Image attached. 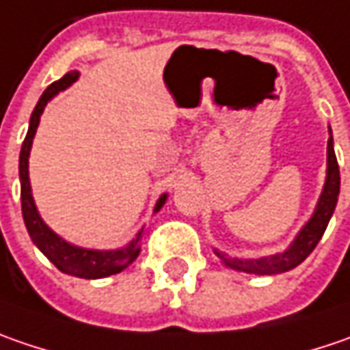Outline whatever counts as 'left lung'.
Wrapping results in <instances>:
<instances>
[{
  "label": "left lung",
  "instance_id": "1",
  "mask_svg": "<svg viewBox=\"0 0 350 350\" xmlns=\"http://www.w3.org/2000/svg\"><path fill=\"white\" fill-rule=\"evenodd\" d=\"M339 190H341V174H339V164H337V157L333 150V135H331V127H329L325 184H323V190H321V196L317 200L313 215L299 229V233L292 241V245L284 252H276V254L262 256V258H235V256H229V254L217 251V249H215V254L219 256L221 262L225 266L239 270V272H247V274H258V276L282 274V272L296 268L312 254L313 249L317 247V243L321 241L327 225H329V219L335 211L337 200H339Z\"/></svg>",
  "mask_w": 350,
  "mask_h": 350
}]
</instances>
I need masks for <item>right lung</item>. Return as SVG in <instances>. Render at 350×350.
Here are the masks:
<instances>
[{
	"label": "right lung",
	"mask_w": 350,
	"mask_h": 350,
	"mask_svg": "<svg viewBox=\"0 0 350 350\" xmlns=\"http://www.w3.org/2000/svg\"><path fill=\"white\" fill-rule=\"evenodd\" d=\"M80 78V72L72 70L68 74H64L58 82L51 84L44 94L40 96L38 103L35 105V111L31 113L29 121V131L25 137L23 146H21V154H19V180H21V209H23L25 227L29 231L31 241L38 247V251L42 252L51 262H53L60 272L70 274V276H78L85 280H98L117 274L121 270H125L127 266L135 262V258L141 252V239L145 233V227H141V231L135 235L129 245L121 247V249H111V251H99V249H85L72 245L68 241H64L60 235H56L53 229L42 221L38 213L35 200H33V191H31V180H29V154H31V146L33 139L37 133L38 123H40V115L44 111L46 103L58 96L60 92H64L66 88L74 84ZM168 193H162L157 205H154V213L160 211V207L166 204Z\"/></svg>",
	"instance_id": "add662e5"
}]
</instances>
